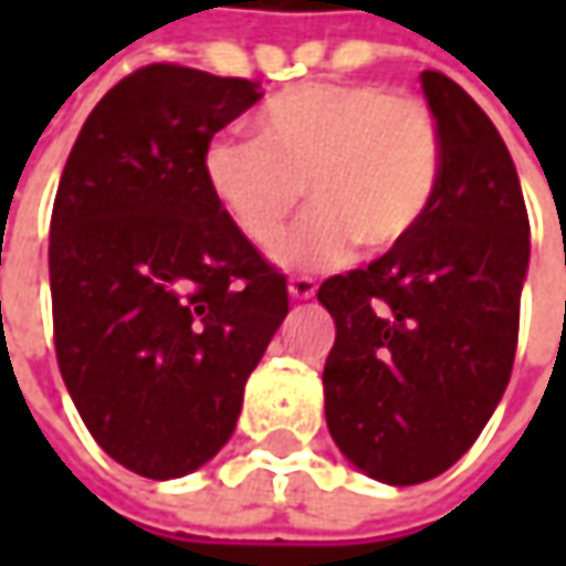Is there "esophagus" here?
Masks as SVG:
<instances>
[{
	"label": "esophagus",
	"instance_id": "1",
	"mask_svg": "<svg viewBox=\"0 0 566 566\" xmlns=\"http://www.w3.org/2000/svg\"><path fill=\"white\" fill-rule=\"evenodd\" d=\"M315 293L317 283L312 276H290V295L295 302H308V298H315Z\"/></svg>",
	"mask_w": 566,
	"mask_h": 566
}]
</instances>
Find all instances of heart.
Here are the masks:
<instances>
[{
    "label": "heart",
    "mask_w": 566,
    "mask_h": 566,
    "mask_svg": "<svg viewBox=\"0 0 566 566\" xmlns=\"http://www.w3.org/2000/svg\"><path fill=\"white\" fill-rule=\"evenodd\" d=\"M258 142L220 135L205 179L220 210L254 249H273L305 198L315 210L280 249L293 271L337 268L406 245L438 198L444 144L419 97L384 84L315 81L264 103Z\"/></svg>",
    "instance_id": "1"
}]
</instances>
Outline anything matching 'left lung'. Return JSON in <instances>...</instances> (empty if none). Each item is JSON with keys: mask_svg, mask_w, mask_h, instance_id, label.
<instances>
[{"mask_svg": "<svg viewBox=\"0 0 566 566\" xmlns=\"http://www.w3.org/2000/svg\"><path fill=\"white\" fill-rule=\"evenodd\" d=\"M444 144L419 232L368 268L321 283L337 324L324 416L368 479L419 485L453 467L511 380L530 217L494 122L441 72H422Z\"/></svg>", "mask_w": 566, "mask_h": 566, "instance_id": "8db88e82", "label": "left lung"}]
</instances>
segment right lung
<instances>
[{"label": "right lung", "mask_w": 566, "mask_h": 566, "mask_svg": "<svg viewBox=\"0 0 566 566\" xmlns=\"http://www.w3.org/2000/svg\"><path fill=\"white\" fill-rule=\"evenodd\" d=\"M261 97L245 77L138 69L94 106L59 179V371L94 441L144 479H179L220 453L290 312L286 276L205 179L213 135Z\"/></svg>", "instance_id": "obj_1"}]
</instances>
